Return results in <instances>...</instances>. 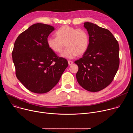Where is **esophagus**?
I'll list each match as a JSON object with an SVG mask.
<instances>
[{"mask_svg":"<svg viewBox=\"0 0 133 133\" xmlns=\"http://www.w3.org/2000/svg\"><path fill=\"white\" fill-rule=\"evenodd\" d=\"M68 62L69 65H72L73 64V62L72 61H68Z\"/></svg>","mask_w":133,"mask_h":133,"instance_id":"34e87169","label":"esophagus"}]
</instances>
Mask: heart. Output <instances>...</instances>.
I'll list each match as a JSON object with an SVG mask.
<instances>
[{
	"label": "heart",
	"instance_id": "heart-1",
	"mask_svg": "<svg viewBox=\"0 0 133 133\" xmlns=\"http://www.w3.org/2000/svg\"><path fill=\"white\" fill-rule=\"evenodd\" d=\"M56 35V37L47 38V45L56 53L61 52L65 45L67 48L62 54L63 57L72 59L77 55L84 54L87 50L89 36L85 29L64 25L57 30Z\"/></svg>",
	"mask_w": 133,
	"mask_h": 133
}]
</instances>
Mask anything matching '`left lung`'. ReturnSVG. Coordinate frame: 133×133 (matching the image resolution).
<instances>
[{
    "mask_svg": "<svg viewBox=\"0 0 133 133\" xmlns=\"http://www.w3.org/2000/svg\"><path fill=\"white\" fill-rule=\"evenodd\" d=\"M89 34V46L82 58L76 61L78 66L76 78L85 89L99 91L113 81L119 65V47L108 29L91 23H84Z\"/></svg>",
    "mask_w": 133,
    "mask_h": 133,
    "instance_id": "8db88e82",
    "label": "left lung"
}]
</instances>
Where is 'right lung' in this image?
I'll return each instance as SVG.
<instances>
[{
    "mask_svg": "<svg viewBox=\"0 0 133 133\" xmlns=\"http://www.w3.org/2000/svg\"><path fill=\"white\" fill-rule=\"evenodd\" d=\"M37 23L18 36L12 51L16 76L29 91L44 94L57 84L68 63L48 47L47 39L54 30Z\"/></svg>",
    "mask_w": 133,
    "mask_h": 133,
    "instance_id": "1",
    "label": "right lung"
}]
</instances>
